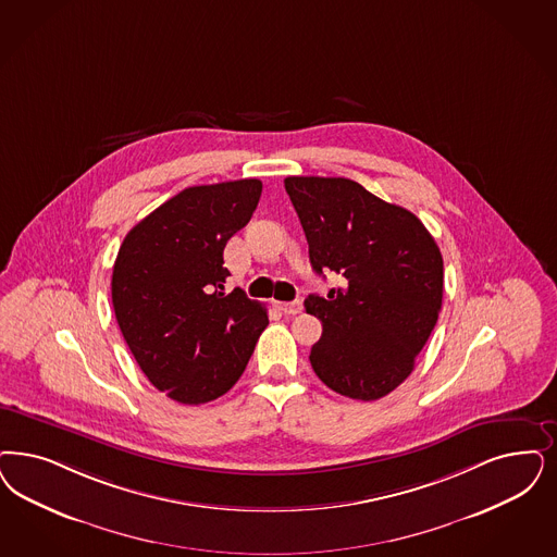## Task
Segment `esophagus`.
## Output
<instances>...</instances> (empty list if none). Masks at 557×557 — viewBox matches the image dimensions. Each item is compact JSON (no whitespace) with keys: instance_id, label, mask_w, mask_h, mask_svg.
Listing matches in <instances>:
<instances>
[{"instance_id":"esophagus-1","label":"esophagus","mask_w":557,"mask_h":557,"mask_svg":"<svg viewBox=\"0 0 557 557\" xmlns=\"http://www.w3.org/2000/svg\"><path fill=\"white\" fill-rule=\"evenodd\" d=\"M280 308H282L286 314H298V312L302 310V305H300V300H294V302H282Z\"/></svg>"}]
</instances>
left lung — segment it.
<instances>
[{
  "label": "left lung",
  "mask_w": 557,
  "mask_h": 557,
  "mask_svg": "<svg viewBox=\"0 0 557 557\" xmlns=\"http://www.w3.org/2000/svg\"><path fill=\"white\" fill-rule=\"evenodd\" d=\"M312 269L344 277L308 314L323 323L310 364L349 399L374 401L411 374L438 321L442 255L418 215L342 176H288Z\"/></svg>",
  "instance_id": "obj_1"
}]
</instances>
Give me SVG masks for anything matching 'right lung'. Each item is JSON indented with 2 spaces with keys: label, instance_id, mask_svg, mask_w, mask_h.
Masks as SVG:
<instances>
[{
  "label": "right lung",
  "instance_id": "obj_1",
  "mask_svg": "<svg viewBox=\"0 0 557 557\" xmlns=\"http://www.w3.org/2000/svg\"><path fill=\"white\" fill-rule=\"evenodd\" d=\"M259 178L183 189L127 232L113 268L116 323L148 381L183 405L228 393L268 326L243 289L224 292V247L249 224Z\"/></svg>",
  "mask_w": 557,
  "mask_h": 557
}]
</instances>
